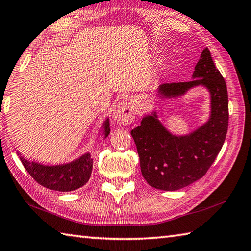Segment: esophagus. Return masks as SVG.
Instances as JSON below:
<instances>
[{"mask_svg":"<svg viewBox=\"0 0 251 251\" xmlns=\"http://www.w3.org/2000/svg\"><path fill=\"white\" fill-rule=\"evenodd\" d=\"M136 103L133 99H126L116 106L113 110V120L119 125H130L134 121Z\"/></svg>","mask_w":251,"mask_h":251,"instance_id":"34e87169","label":"esophagus"}]
</instances>
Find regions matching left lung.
Returning a JSON list of instances; mask_svg holds the SVG:
<instances>
[{"mask_svg":"<svg viewBox=\"0 0 251 251\" xmlns=\"http://www.w3.org/2000/svg\"><path fill=\"white\" fill-rule=\"evenodd\" d=\"M197 87L209 93V118L187 135H174L159 120L157 107ZM155 98L154 108L143 117L141 126L131 131V135L145 180L155 189L176 191L204 176L224 144L228 127L227 87L209 49L204 48L191 81L159 85Z\"/></svg>","mask_w":251,"mask_h":251,"instance_id":"obj_1","label":"left lung"}]
</instances>
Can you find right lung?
<instances>
[{"mask_svg":"<svg viewBox=\"0 0 251 251\" xmlns=\"http://www.w3.org/2000/svg\"><path fill=\"white\" fill-rule=\"evenodd\" d=\"M109 133V117H107L97 133V142L100 136L105 140ZM17 155L20 156L24 167L26 168L30 176L41 186L51 189V190L62 192L76 190L88 181L92 175L93 157L89 152L82 154L71 162L58 165H47L35 162V160H29L18 151Z\"/></svg>","mask_w":251,"mask_h":251,"instance_id":"add662e5","label":"right lung"}]
</instances>
